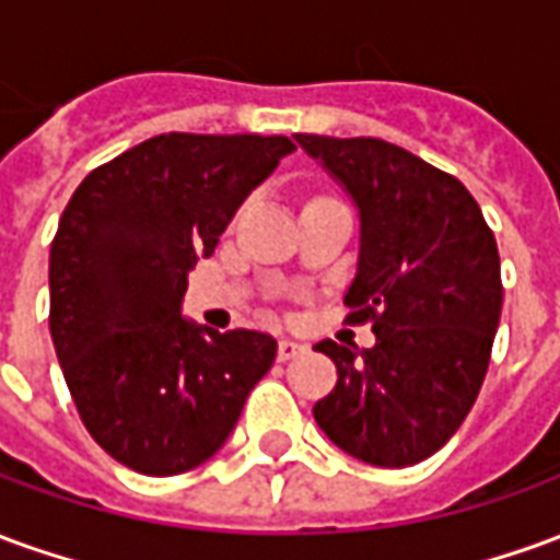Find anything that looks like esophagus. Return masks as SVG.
Returning <instances> with one entry per match:
<instances>
[{
	"instance_id": "esophagus-1",
	"label": "esophagus",
	"mask_w": 560,
	"mask_h": 560,
	"mask_svg": "<svg viewBox=\"0 0 560 560\" xmlns=\"http://www.w3.org/2000/svg\"><path fill=\"white\" fill-rule=\"evenodd\" d=\"M300 353H305V345H300V341H293V339H281L279 341V360H281V363H288V360L300 357Z\"/></svg>"
}]
</instances>
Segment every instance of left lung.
Listing matches in <instances>:
<instances>
[{
  "label": "left lung",
  "mask_w": 560,
  "mask_h": 560,
  "mask_svg": "<svg viewBox=\"0 0 560 560\" xmlns=\"http://www.w3.org/2000/svg\"><path fill=\"white\" fill-rule=\"evenodd\" d=\"M360 209V264L345 305L375 348L317 341L336 389L317 425L345 453L405 468L438 453L477 401L504 284L492 228L456 176L381 138L293 135Z\"/></svg>",
  "instance_id": "8db88e82"
}]
</instances>
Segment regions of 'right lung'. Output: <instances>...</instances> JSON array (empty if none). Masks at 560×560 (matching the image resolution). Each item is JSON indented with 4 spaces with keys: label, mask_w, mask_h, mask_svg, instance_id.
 Segmentation results:
<instances>
[{
    "label": "right lung",
    "mask_w": 560,
    "mask_h": 560,
    "mask_svg": "<svg viewBox=\"0 0 560 560\" xmlns=\"http://www.w3.org/2000/svg\"><path fill=\"white\" fill-rule=\"evenodd\" d=\"M296 143L260 135H159L78 185L50 245V336L86 432L126 468L171 477L219 450L276 360L257 329L179 315L252 188Z\"/></svg>",
    "instance_id": "1"
}]
</instances>
